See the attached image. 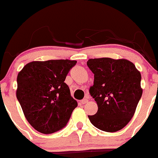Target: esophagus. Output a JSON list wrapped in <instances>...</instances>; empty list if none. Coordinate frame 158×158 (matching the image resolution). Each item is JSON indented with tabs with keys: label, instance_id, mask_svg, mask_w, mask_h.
<instances>
[{
	"label": "esophagus",
	"instance_id": "esophagus-1",
	"mask_svg": "<svg viewBox=\"0 0 158 158\" xmlns=\"http://www.w3.org/2000/svg\"><path fill=\"white\" fill-rule=\"evenodd\" d=\"M88 101H89V100H88V99L85 98V99H83L81 101V103L82 104H86V103H88Z\"/></svg>",
	"mask_w": 158,
	"mask_h": 158
}]
</instances>
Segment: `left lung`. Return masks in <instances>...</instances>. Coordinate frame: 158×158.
Returning <instances> with one entry per match:
<instances>
[{"label":"left lung","mask_w":158,"mask_h":158,"mask_svg":"<svg viewBox=\"0 0 158 158\" xmlns=\"http://www.w3.org/2000/svg\"><path fill=\"white\" fill-rule=\"evenodd\" d=\"M87 65L94 73L89 93L98 111L89 118L93 126L106 132H115L130 122L142 95L141 73L126 59L91 58Z\"/></svg>","instance_id":"obj_1"}]
</instances>
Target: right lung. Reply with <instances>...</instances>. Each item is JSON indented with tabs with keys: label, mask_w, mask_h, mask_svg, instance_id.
I'll list each match as a JSON object with an SVG mask.
<instances>
[{
	"label": "right lung",
	"mask_w": 158,
	"mask_h": 158,
	"mask_svg": "<svg viewBox=\"0 0 158 158\" xmlns=\"http://www.w3.org/2000/svg\"><path fill=\"white\" fill-rule=\"evenodd\" d=\"M76 61L31 62L17 76L16 97L25 117L36 131L52 134L65 127L77 102L65 83Z\"/></svg>",
	"instance_id": "obj_1"
}]
</instances>
